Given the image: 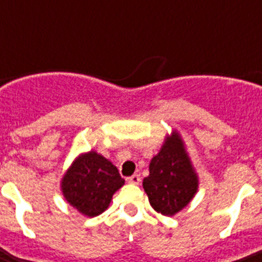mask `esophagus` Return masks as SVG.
I'll return each mask as SVG.
<instances>
[{
	"label": "esophagus",
	"instance_id": "esophagus-1",
	"mask_svg": "<svg viewBox=\"0 0 262 262\" xmlns=\"http://www.w3.org/2000/svg\"><path fill=\"white\" fill-rule=\"evenodd\" d=\"M127 182L133 183V185H139V183L141 182V177H140L139 174H133L132 177L127 178Z\"/></svg>",
	"mask_w": 262,
	"mask_h": 262
}]
</instances>
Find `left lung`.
Listing matches in <instances>:
<instances>
[{"mask_svg":"<svg viewBox=\"0 0 262 262\" xmlns=\"http://www.w3.org/2000/svg\"><path fill=\"white\" fill-rule=\"evenodd\" d=\"M143 187L151 207L164 216L182 211L199 190V175L177 130L164 139L158 155L152 158Z\"/></svg>","mask_w":262,"mask_h":262,"instance_id":"8db88e82","label":"left lung"}]
</instances>
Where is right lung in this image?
<instances>
[{"label":"right lung","mask_w":262,"mask_h":262,"mask_svg":"<svg viewBox=\"0 0 262 262\" xmlns=\"http://www.w3.org/2000/svg\"><path fill=\"white\" fill-rule=\"evenodd\" d=\"M123 183L125 179L110 160L90 151L73 160L61 179V191L81 215L95 217L106 211L113 194Z\"/></svg>","instance_id":"obj_1"}]
</instances>
